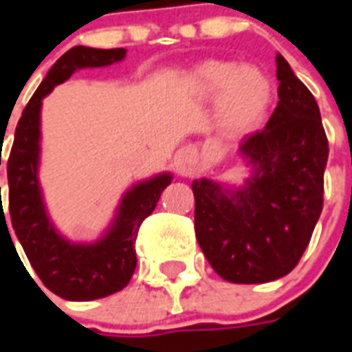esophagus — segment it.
<instances>
[{"instance_id": "esophagus-1", "label": "esophagus", "mask_w": 352, "mask_h": 352, "mask_svg": "<svg viewBox=\"0 0 352 352\" xmlns=\"http://www.w3.org/2000/svg\"><path fill=\"white\" fill-rule=\"evenodd\" d=\"M192 164H193L192 153H188V151H184V153L179 155V159H177V162H175L177 170L181 171L182 175H188V173H192Z\"/></svg>"}]
</instances>
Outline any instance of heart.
Wrapping results in <instances>:
<instances>
[{"label": "heart", "mask_w": 352, "mask_h": 352, "mask_svg": "<svg viewBox=\"0 0 352 352\" xmlns=\"http://www.w3.org/2000/svg\"><path fill=\"white\" fill-rule=\"evenodd\" d=\"M199 93L217 98V124L226 135H241L265 117L272 87L263 71L226 60H210L193 73Z\"/></svg>", "instance_id": "obj_1"}]
</instances>
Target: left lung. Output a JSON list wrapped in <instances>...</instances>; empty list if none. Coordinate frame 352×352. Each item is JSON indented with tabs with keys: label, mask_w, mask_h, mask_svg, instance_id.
I'll use <instances>...</instances> for the list:
<instances>
[{
	"label": "left lung",
	"mask_w": 352,
	"mask_h": 352,
	"mask_svg": "<svg viewBox=\"0 0 352 352\" xmlns=\"http://www.w3.org/2000/svg\"><path fill=\"white\" fill-rule=\"evenodd\" d=\"M278 107L241 142L254 177L239 190L193 181L195 235L215 272L232 283H267L300 263L323 208L329 142L312 93L281 54Z\"/></svg>",
	"instance_id": "1"
}]
</instances>
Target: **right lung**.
Returning <instances> with one entry per match:
<instances>
[{
	"label": "right lung",
	"mask_w": 352,
	"mask_h": 352,
	"mask_svg": "<svg viewBox=\"0 0 352 352\" xmlns=\"http://www.w3.org/2000/svg\"><path fill=\"white\" fill-rule=\"evenodd\" d=\"M124 56L126 49H91L84 45L69 49L52 65L25 106L7 160L8 212L16 237L41 283L63 300H98L115 294L129 283L137 267L135 241L138 228L171 182V177L164 173L129 190L111 230L95 245H73L65 241L52 228L45 214L36 175L41 98L49 95L54 85L65 82L76 69L104 67Z\"/></svg>",
	"instance_id": "right-lung-1"
}]
</instances>
